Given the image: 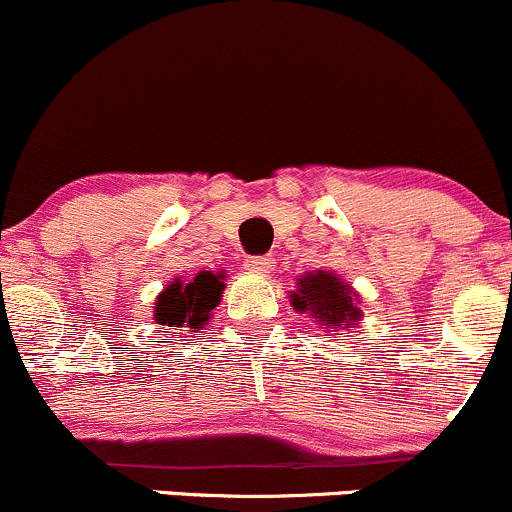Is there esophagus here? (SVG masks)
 <instances>
[{"instance_id":"1","label":"esophagus","mask_w":512,"mask_h":512,"mask_svg":"<svg viewBox=\"0 0 512 512\" xmlns=\"http://www.w3.org/2000/svg\"><path fill=\"white\" fill-rule=\"evenodd\" d=\"M247 270L257 272V274H270L274 270V257H267V255H260V257H250V260L245 262Z\"/></svg>"}]
</instances>
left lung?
Returning <instances> with one entry per match:
<instances>
[{
    "instance_id": "left-lung-1",
    "label": "left lung",
    "mask_w": 512,
    "mask_h": 512,
    "mask_svg": "<svg viewBox=\"0 0 512 512\" xmlns=\"http://www.w3.org/2000/svg\"><path fill=\"white\" fill-rule=\"evenodd\" d=\"M292 304L297 311H311L326 328H353L363 316L355 306L351 287L321 270L299 279V292L292 294Z\"/></svg>"
}]
</instances>
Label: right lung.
<instances>
[{
	"label": "right lung",
	"mask_w": 512,
	"mask_h": 512,
	"mask_svg": "<svg viewBox=\"0 0 512 512\" xmlns=\"http://www.w3.org/2000/svg\"><path fill=\"white\" fill-rule=\"evenodd\" d=\"M223 274L198 272L191 282H179L164 289L157 299V324L176 328H203L211 319L223 294Z\"/></svg>",
	"instance_id": "add662e5"
}]
</instances>
